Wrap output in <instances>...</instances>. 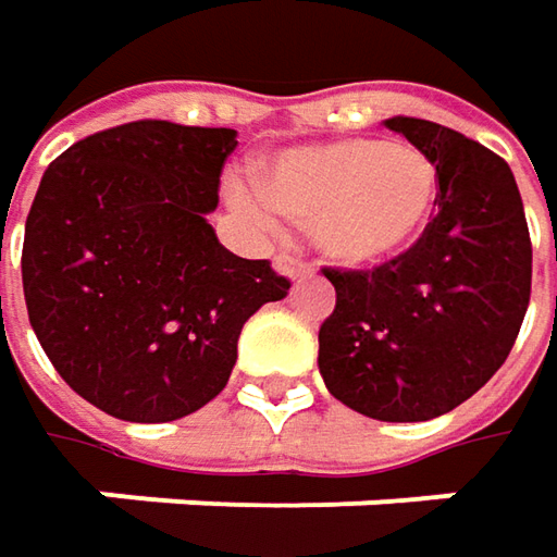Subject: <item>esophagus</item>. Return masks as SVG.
I'll list each match as a JSON object with an SVG mask.
<instances>
[{
	"instance_id": "esophagus-1",
	"label": "esophagus",
	"mask_w": 557,
	"mask_h": 557,
	"mask_svg": "<svg viewBox=\"0 0 557 557\" xmlns=\"http://www.w3.org/2000/svg\"><path fill=\"white\" fill-rule=\"evenodd\" d=\"M275 272L278 275H285V278H290V282H304V278H310L312 269L307 267V263H300V260H294V257H275Z\"/></svg>"
}]
</instances>
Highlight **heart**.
Returning a JSON list of instances; mask_svg holds the SVG:
<instances>
[{
    "instance_id": "b5f03b06",
    "label": "heart",
    "mask_w": 557,
    "mask_h": 557,
    "mask_svg": "<svg viewBox=\"0 0 557 557\" xmlns=\"http://www.w3.org/2000/svg\"><path fill=\"white\" fill-rule=\"evenodd\" d=\"M257 198L242 195V203L304 225L325 263L372 269L424 235L440 176L412 141L341 139L275 154L257 176Z\"/></svg>"
}]
</instances>
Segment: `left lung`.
<instances>
[{
    "label": "left lung",
    "instance_id": "obj_1",
    "mask_svg": "<svg viewBox=\"0 0 557 557\" xmlns=\"http://www.w3.org/2000/svg\"><path fill=\"white\" fill-rule=\"evenodd\" d=\"M384 126L437 166V216L384 267L325 269L337 304L319 329V372L359 416L431 421L503 369L530 304L533 247L499 154L431 120Z\"/></svg>",
    "mask_w": 557,
    "mask_h": 557
}]
</instances>
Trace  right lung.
Returning <instances> with one entry per match:
<instances>
[{"label": "right lung", "mask_w": 557, "mask_h": 557, "mask_svg": "<svg viewBox=\"0 0 557 557\" xmlns=\"http://www.w3.org/2000/svg\"><path fill=\"white\" fill-rule=\"evenodd\" d=\"M238 133L136 120L49 163L24 228V300L54 372L101 412L161 424L220 394L238 334L290 282L207 223Z\"/></svg>", "instance_id": "1"}]
</instances>
